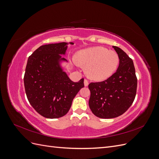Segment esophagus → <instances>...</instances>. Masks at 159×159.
Returning <instances> with one entry per match:
<instances>
[{
	"instance_id": "obj_1",
	"label": "esophagus",
	"mask_w": 159,
	"mask_h": 159,
	"mask_svg": "<svg viewBox=\"0 0 159 159\" xmlns=\"http://www.w3.org/2000/svg\"><path fill=\"white\" fill-rule=\"evenodd\" d=\"M89 85V82L87 80H84V85L85 86H88Z\"/></svg>"
}]
</instances>
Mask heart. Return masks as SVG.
<instances>
[{
	"instance_id": "heart-1",
	"label": "heart",
	"mask_w": 159,
	"mask_h": 159,
	"mask_svg": "<svg viewBox=\"0 0 159 159\" xmlns=\"http://www.w3.org/2000/svg\"><path fill=\"white\" fill-rule=\"evenodd\" d=\"M75 59L77 63L85 68L88 78L96 81L110 78L119 64L117 53L102 46L80 50L75 54Z\"/></svg>"
}]
</instances>
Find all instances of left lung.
<instances>
[{
    "label": "left lung",
    "instance_id": "8db88e82",
    "mask_svg": "<svg viewBox=\"0 0 159 159\" xmlns=\"http://www.w3.org/2000/svg\"><path fill=\"white\" fill-rule=\"evenodd\" d=\"M119 57L118 68L111 76L101 82L90 83L89 106L102 119H111L123 114L136 95L137 79L132 59L120 48L113 46Z\"/></svg>",
    "mask_w": 159,
    "mask_h": 159
}]
</instances>
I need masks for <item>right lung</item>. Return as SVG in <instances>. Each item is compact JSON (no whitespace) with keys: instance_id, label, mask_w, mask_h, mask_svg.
I'll return each instance as SVG.
<instances>
[{"instance_id":"add662e5","label":"right lung","mask_w":159,"mask_h":159,"mask_svg":"<svg viewBox=\"0 0 159 159\" xmlns=\"http://www.w3.org/2000/svg\"><path fill=\"white\" fill-rule=\"evenodd\" d=\"M68 45L60 42L41 46L28 59L24 77L26 94L33 108L46 118L64 116L75 96L84 87V78L74 82L61 65L68 62L61 57Z\"/></svg>"}]
</instances>
